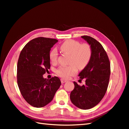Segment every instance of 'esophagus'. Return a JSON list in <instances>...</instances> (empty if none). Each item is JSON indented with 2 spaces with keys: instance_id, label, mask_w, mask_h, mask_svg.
<instances>
[{
  "instance_id": "1",
  "label": "esophagus",
  "mask_w": 129,
  "mask_h": 129,
  "mask_svg": "<svg viewBox=\"0 0 129 129\" xmlns=\"http://www.w3.org/2000/svg\"><path fill=\"white\" fill-rule=\"evenodd\" d=\"M61 83H64L66 82H67V81L66 80L63 79H61Z\"/></svg>"
}]
</instances>
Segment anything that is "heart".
I'll return each mask as SVG.
<instances>
[{"instance_id":"heart-1","label":"heart","mask_w":129,"mask_h":129,"mask_svg":"<svg viewBox=\"0 0 129 129\" xmlns=\"http://www.w3.org/2000/svg\"><path fill=\"white\" fill-rule=\"evenodd\" d=\"M60 49L63 53L71 55L69 59L71 65L60 66L56 70L57 75L64 79H69L71 76L75 75L77 72V67L80 69L84 68L91 57V49L88 44H81L79 42L74 40L64 42L60 46ZM57 50L53 49L49 54L50 61L55 63L57 61Z\"/></svg>"}]
</instances>
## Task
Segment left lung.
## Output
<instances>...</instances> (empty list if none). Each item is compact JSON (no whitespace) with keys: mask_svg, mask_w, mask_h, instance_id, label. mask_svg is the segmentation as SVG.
Wrapping results in <instances>:
<instances>
[{"mask_svg":"<svg viewBox=\"0 0 129 129\" xmlns=\"http://www.w3.org/2000/svg\"><path fill=\"white\" fill-rule=\"evenodd\" d=\"M91 49V57L88 64L80 73L81 80L84 79L82 86L74 82L75 87L70 95L72 103L81 109H91L103 98L108 88L110 75V64L103 46L95 39L82 36Z\"/></svg>","mask_w":129,"mask_h":129,"instance_id":"8db88e82","label":"left lung"}]
</instances>
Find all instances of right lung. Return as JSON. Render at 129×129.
<instances>
[{"label":"right lung","mask_w":129,"mask_h":129,"mask_svg":"<svg viewBox=\"0 0 129 129\" xmlns=\"http://www.w3.org/2000/svg\"><path fill=\"white\" fill-rule=\"evenodd\" d=\"M58 41L39 37L30 40L20 54L17 65V82L22 97L32 106L41 108L49 103L61 84L58 77L45 79L50 69L49 54Z\"/></svg>","instance_id":"1"}]
</instances>
